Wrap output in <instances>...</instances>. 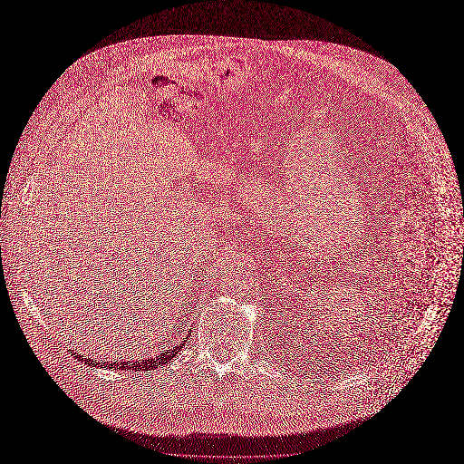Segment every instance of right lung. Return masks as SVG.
I'll use <instances>...</instances> for the list:
<instances>
[{
    "instance_id": "right-lung-1",
    "label": "right lung",
    "mask_w": 464,
    "mask_h": 464,
    "mask_svg": "<svg viewBox=\"0 0 464 464\" xmlns=\"http://www.w3.org/2000/svg\"><path fill=\"white\" fill-rule=\"evenodd\" d=\"M185 346V343H181V344H178L174 350H167V352H163V353H160V355H156V357H145V359H141V361H112V362H96V361H92V359H89V357H83L82 353L80 355H76L74 352H71L74 357H78L80 361H85V364H89V366H103V368H120V370H132V372H149V370H154V368H158V366H163V364H167L178 352H181V348Z\"/></svg>"
}]
</instances>
